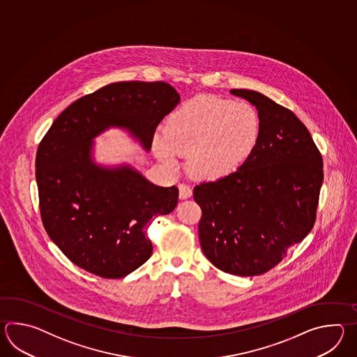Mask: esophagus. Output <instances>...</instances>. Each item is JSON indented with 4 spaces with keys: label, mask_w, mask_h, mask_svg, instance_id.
<instances>
[{
    "label": "esophagus",
    "mask_w": 357,
    "mask_h": 357,
    "mask_svg": "<svg viewBox=\"0 0 357 357\" xmlns=\"http://www.w3.org/2000/svg\"><path fill=\"white\" fill-rule=\"evenodd\" d=\"M178 189H180V197H181L182 200L183 199H189L192 195V190L186 183H180Z\"/></svg>",
    "instance_id": "34e87169"
}]
</instances>
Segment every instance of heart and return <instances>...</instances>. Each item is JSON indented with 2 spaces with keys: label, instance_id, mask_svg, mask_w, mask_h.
<instances>
[{
  "label": "heart",
  "instance_id": "heart-1",
  "mask_svg": "<svg viewBox=\"0 0 357 357\" xmlns=\"http://www.w3.org/2000/svg\"><path fill=\"white\" fill-rule=\"evenodd\" d=\"M260 134L254 107L217 97L186 102L168 119L166 135L154 137V152L169 169L176 155H188V171L197 178L229 175L249 158Z\"/></svg>",
  "mask_w": 357,
  "mask_h": 357
}]
</instances>
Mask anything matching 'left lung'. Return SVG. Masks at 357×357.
I'll return each mask as SVG.
<instances>
[{"label":"left lung","mask_w":357,"mask_h":357,"mask_svg":"<svg viewBox=\"0 0 357 357\" xmlns=\"http://www.w3.org/2000/svg\"><path fill=\"white\" fill-rule=\"evenodd\" d=\"M255 106L258 143L235 172L194 188L200 246L226 273L251 277L277 266L315 223L323 160L296 114L259 91L231 89Z\"/></svg>","instance_id":"8db88e82"}]
</instances>
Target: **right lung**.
<instances>
[{
    "mask_svg": "<svg viewBox=\"0 0 357 357\" xmlns=\"http://www.w3.org/2000/svg\"><path fill=\"white\" fill-rule=\"evenodd\" d=\"M178 103L180 94L163 82L108 84L70 105L40 142L36 177L43 226L84 271L122 278L143 266L153 251L146 225L178 200L176 186L154 185L129 163H97L94 139L123 129L149 152L157 126Z\"/></svg>",
    "mask_w": 357,
    "mask_h": 357,
    "instance_id": "right-lung-1",
    "label": "right lung"
}]
</instances>
